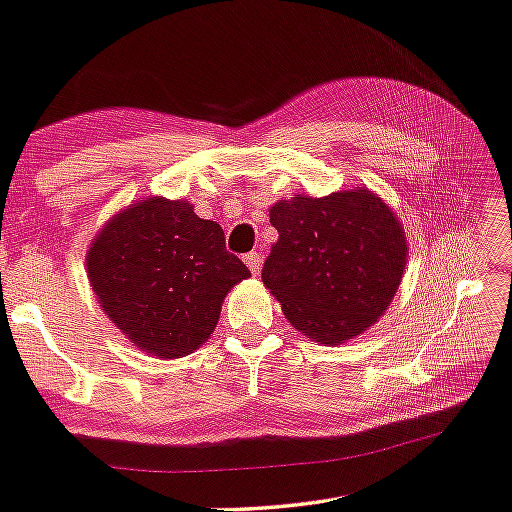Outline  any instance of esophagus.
Returning <instances> with one entry per match:
<instances>
[{"label":"esophagus","mask_w":512,"mask_h":512,"mask_svg":"<svg viewBox=\"0 0 512 512\" xmlns=\"http://www.w3.org/2000/svg\"><path fill=\"white\" fill-rule=\"evenodd\" d=\"M244 264L250 268V273L259 275V271H262V255H259L257 250H253V253L244 255Z\"/></svg>","instance_id":"esophagus-1"}]
</instances>
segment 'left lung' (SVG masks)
Segmentation results:
<instances>
[{
    "label": "left lung",
    "instance_id": "obj_1",
    "mask_svg": "<svg viewBox=\"0 0 512 512\" xmlns=\"http://www.w3.org/2000/svg\"><path fill=\"white\" fill-rule=\"evenodd\" d=\"M280 237L262 282L306 338L336 347L374 327L405 273L407 237L369 188L329 197L293 194L271 206Z\"/></svg>",
    "mask_w": 512,
    "mask_h": 512
}]
</instances>
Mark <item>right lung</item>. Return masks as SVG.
<instances>
[{
  "label": "right lung",
  "instance_id": "add662e5",
  "mask_svg": "<svg viewBox=\"0 0 512 512\" xmlns=\"http://www.w3.org/2000/svg\"><path fill=\"white\" fill-rule=\"evenodd\" d=\"M85 264L107 318L134 347L165 360L197 351L215 333L228 291L250 277L217 221L165 197L116 212Z\"/></svg>",
  "mask_w": 512,
  "mask_h": 512
}]
</instances>
